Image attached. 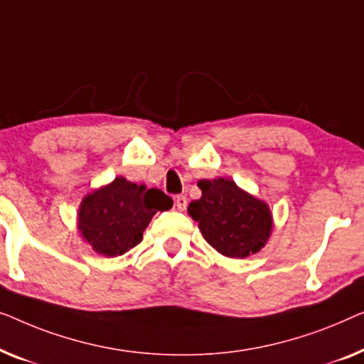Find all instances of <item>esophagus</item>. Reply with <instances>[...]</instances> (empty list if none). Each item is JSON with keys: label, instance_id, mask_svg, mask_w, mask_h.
Masks as SVG:
<instances>
[{"label": "esophagus", "instance_id": "esophagus-1", "mask_svg": "<svg viewBox=\"0 0 364 364\" xmlns=\"http://www.w3.org/2000/svg\"><path fill=\"white\" fill-rule=\"evenodd\" d=\"M175 204H176V208L180 209V211H184V209H186V206H188V198L183 196V194H180V196H176Z\"/></svg>", "mask_w": 364, "mask_h": 364}]
</instances>
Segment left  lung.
Listing matches in <instances>:
<instances>
[{
	"label": "left lung",
	"instance_id": "left-lung-1",
	"mask_svg": "<svg viewBox=\"0 0 364 364\" xmlns=\"http://www.w3.org/2000/svg\"><path fill=\"white\" fill-rule=\"evenodd\" d=\"M201 198L188 206L206 242L219 254L245 259L265 247L274 218L269 204L244 191L229 178L199 180Z\"/></svg>",
	"mask_w": 364,
	"mask_h": 364
}]
</instances>
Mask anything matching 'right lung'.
I'll return each mask as SVG.
<instances>
[{
  "label": "right lung",
  "instance_id": "1",
  "mask_svg": "<svg viewBox=\"0 0 364 364\" xmlns=\"http://www.w3.org/2000/svg\"><path fill=\"white\" fill-rule=\"evenodd\" d=\"M171 206L173 199L160 189L117 176L82 198L79 235L97 254L119 257L141 242L143 231L158 211Z\"/></svg>",
  "mask_w": 364,
  "mask_h": 364
}]
</instances>
